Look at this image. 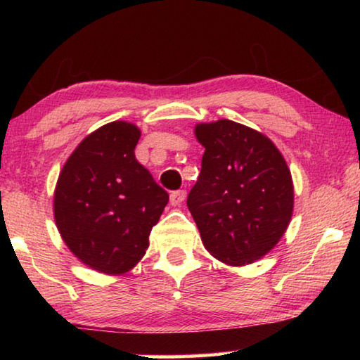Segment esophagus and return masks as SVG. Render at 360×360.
Segmentation results:
<instances>
[{
    "mask_svg": "<svg viewBox=\"0 0 360 360\" xmlns=\"http://www.w3.org/2000/svg\"><path fill=\"white\" fill-rule=\"evenodd\" d=\"M186 195H187L186 191H174V192H172V195H169V203H172L173 206L181 205L186 200Z\"/></svg>",
    "mask_w": 360,
    "mask_h": 360,
    "instance_id": "1",
    "label": "esophagus"
}]
</instances>
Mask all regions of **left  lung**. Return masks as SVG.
Returning <instances> with one entry per match:
<instances>
[{"mask_svg": "<svg viewBox=\"0 0 360 360\" xmlns=\"http://www.w3.org/2000/svg\"><path fill=\"white\" fill-rule=\"evenodd\" d=\"M202 172L187 208L212 257L248 265L281 240L294 210V184L281 152L265 135L217 120L198 124Z\"/></svg>", "mask_w": 360, "mask_h": 360, "instance_id": "8db88e82", "label": "left lung"}]
</instances>
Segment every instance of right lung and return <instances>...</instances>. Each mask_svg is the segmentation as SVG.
<instances>
[{
	"label": "right lung",
	"mask_w": 360,
	"mask_h": 360,
	"mask_svg": "<svg viewBox=\"0 0 360 360\" xmlns=\"http://www.w3.org/2000/svg\"><path fill=\"white\" fill-rule=\"evenodd\" d=\"M141 131L117 120L90 133L66 160L53 216L66 246L96 271L124 275L149 248L168 193L136 160Z\"/></svg>",
	"instance_id": "obj_1"
}]
</instances>
